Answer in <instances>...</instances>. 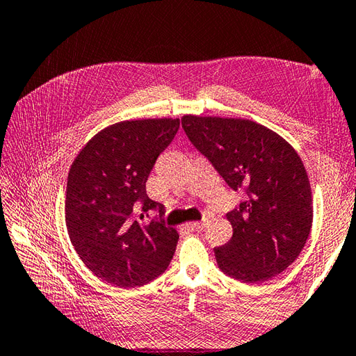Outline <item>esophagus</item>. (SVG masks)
<instances>
[{"label":"esophagus","mask_w":356,"mask_h":356,"mask_svg":"<svg viewBox=\"0 0 356 356\" xmlns=\"http://www.w3.org/2000/svg\"><path fill=\"white\" fill-rule=\"evenodd\" d=\"M186 226L190 229H195V231H200L203 229V226H205V222H191V223H186Z\"/></svg>","instance_id":"esophagus-1"}]
</instances>
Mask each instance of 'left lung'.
Segmentation results:
<instances>
[{
	"label": "left lung",
	"instance_id": "obj_1",
	"mask_svg": "<svg viewBox=\"0 0 356 356\" xmlns=\"http://www.w3.org/2000/svg\"><path fill=\"white\" fill-rule=\"evenodd\" d=\"M193 145L246 200L226 214L232 237L214 249L226 275L266 282L292 264L312 228V193L297 151L282 136L248 119L185 115Z\"/></svg>",
	"mask_w": 356,
	"mask_h": 356
}]
</instances>
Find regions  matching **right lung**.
Wrapping results in <instances>:
<instances>
[{"label":"right lung","mask_w":356,"mask_h":356,"mask_svg":"<svg viewBox=\"0 0 356 356\" xmlns=\"http://www.w3.org/2000/svg\"><path fill=\"white\" fill-rule=\"evenodd\" d=\"M180 120H122L90 139L67 179L65 223L74 251L105 282L147 284L166 270L179 240L163 222V205L147 195L145 184L159 154L170 145ZM153 209L159 218H145Z\"/></svg>","instance_id":"obj_1"}]
</instances>
